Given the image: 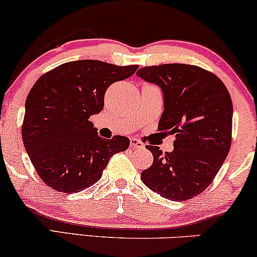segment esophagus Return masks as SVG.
<instances>
[{"label": "esophagus", "mask_w": 257, "mask_h": 257, "mask_svg": "<svg viewBox=\"0 0 257 257\" xmlns=\"http://www.w3.org/2000/svg\"><path fill=\"white\" fill-rule=\"evenodd\" d=\"M131 147L132 149H143L144 144L137 138H132L131 139Z\"/></svg>", "instance_id": "obj_1"}]
</instances>
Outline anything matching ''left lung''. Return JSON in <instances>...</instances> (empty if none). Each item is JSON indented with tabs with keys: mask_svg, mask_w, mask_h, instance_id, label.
Listing matches in <instances>:
<instances>
[{
	"mask_svg": "<svg viewBox=\"0 0 257 257\" xmlns=\"http://www.w3.org/2000/svg\"><path fill=\"white\" fill-rule=\"evenodd\" d=\"M137 76L163 91L158 128L175 135L172 152L146 146L153 164L142 172V181L172 201L194 198L212 184L229 152L230 94L219 77L195 65L145 66Z\"/></svg>",
	"mask_w": 257,
	"mask_h": 257,
	"instance_id": "left-lung-1",
	"label": "left lung"
}]
</instances>
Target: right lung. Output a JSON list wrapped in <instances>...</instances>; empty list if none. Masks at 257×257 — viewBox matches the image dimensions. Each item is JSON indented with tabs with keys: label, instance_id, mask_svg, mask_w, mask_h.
I'll list each match as a JSON object with an SVG mask.
<instances>
[{
	"label": "right lung",
	"instance_id": "1",
	"mask_svg": "<svg viewBox=\"0 0 257 257\" xmlns=\"http://www.w3.org/2000/svg\"><path fill=\"white\" fill-rule=\"evenodd\" d=\"M137 69L83 59L37 79L26 100L22 138L45 185L69 194L89 188L101 178L110 158L128 149L126 137L100 138L89 118L103 110L107 87Z\"/></svg>",
	"mask_w": 257,
	"mask_h": 257
}]
</instances>
